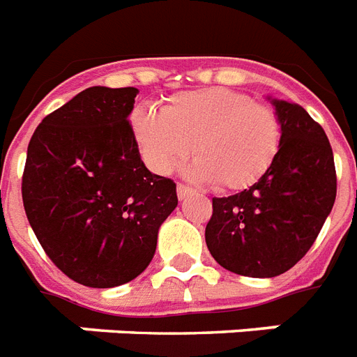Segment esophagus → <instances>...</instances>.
<instances>
[{
	"mask_svg": "<svg viewBox=\"0 0 357 357\" xmlns=\"http://www.w3.org/2000/svg\"><path fill=\"white\" fill-rule=\"evenodd\" d=\"M191 193V188L190 185L185 184H176V195H178V199H185V197L190 195Z\"/></svg>",
	"mask_w": 357,
	"mask_h": 357,
	"instance_id": "1",
	"label": "esophagus"
}]
</instances>
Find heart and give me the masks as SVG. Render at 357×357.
Segmentation results:
<instances>
[{"label": "heart", "instance_id": "heart-1", "mask_svg": "<svg viewBox=\"0 0 357 357\" xmlns=\"http://www.w3.org/2000/svg\"><path fill=\"white\" fill-rule=\"evenodd\" d=\"M132 131L153 172H172L193 144V175L225 191L257 184L273 166L282 138L272 105L225 87L175 94L162 111L137 107Z\"/></svg>", "mask_w": 357, "mask_h": 357}]
</instances>
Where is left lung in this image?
<instances>
[{"instance_id":"8db88e82","label":"left lung","mask_w":357,"mask_h":357,"mask_svg":"<svg viewBox=\"0 0 357 357\" xmlns=\"http://www.w3.org/2000/svg\"><path fill=\"white\" fill-rule=\"evenodd\" d=\"M282 126L279 155L248 190L213 199L206 244L213 259L246 278L288 272L312 248L337 191L334 153L301 105L273 100Z\"/></svg>"}]
</instances>
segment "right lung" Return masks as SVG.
I'll return each mask as SVG.
<instances>
[{"label": "right lung", "instance_id": "right-lung-1", "mask_svg": "<svg viewBox=\"0 0 357 357\" xmlns=\"http://www.w3.org/2000/svg\"><path fill=\"white\" fill-rule=\"evenodd\" d=\"M135 87H89L47 114L22 176L26 219L73 281L113 288L151 263L176 184L144 166L129 122Z\"/></svg>", "mask_w": 357, "mask_h": 357}]
</instances>
